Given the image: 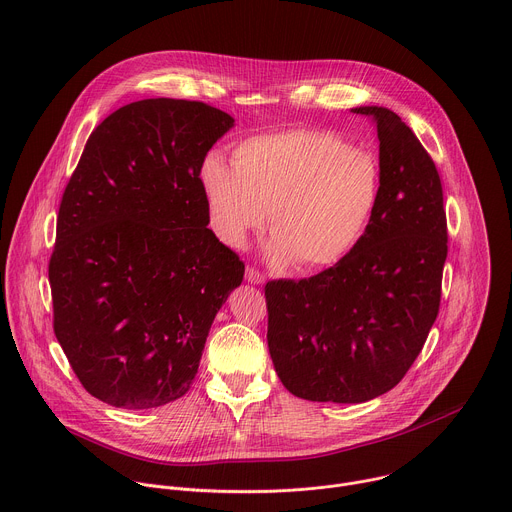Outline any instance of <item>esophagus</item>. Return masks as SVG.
Masks as SVG:
<instances>
[{"mask_svg":"<svg viewBox=\"0 0 512 512\" xmlns=\"http://www.w3.org/2000/svg\"><path fill=\"white\" fill-rule=\"evenodd\" d=\"M245 279H247L249 283L259 285V283H263V281H265V275H263L259 269H255V267H247V271H245Z\"/></svg>","mask_w":512,"mask_h":512,"instance_id":"obj_1","label":"esophagus"}]
</instances>
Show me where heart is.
I'll list each match as a JSON object with an SVG mask.
<instances>
[{
  "instance_id": "obj_1",
  "label": "heart",
  "mask_w": 512,
  "mask_h": 512,
  "mask_svg": "<svg viewBox=\"0 0 512 512\" xmlns=\"http://www.w3.org/2000/svg\"><path fill=\"white\" fill-rule=\"evenodd\" d=\"M231 162L212 154L200 170L210 229L241 249L269 212V257L302 271L340 263L367 233L383 194L379 158L334 131L253 135L235 145Z\"/></svg>"
}]
</instances>
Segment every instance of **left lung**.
I'll use <instances>...</instances> for the list:
<instances>
[{
  "instance_id": "1",
  "label": "left lung",
  "mask_w": 512,
  "mask_h": 512,
  "mask_svg": "<svg viewBox=\"0 0 512 512\" xmlns=\"http://www.w3.org/2000/svg\"><path fill=\"white\" fill-rule=\"evenodd\" d=\"M377 123L383 194L358 245L336 265L265 285L267 344L283 387L300 399L364 403L411 369L440 312L448 257L442 180L397 113Z\"/></svg>"
}]
</instances>
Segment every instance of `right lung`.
<instances>
[{
	"label": "right lung",
	"mask_w": 512,
	"mask_h": 512,
	"mask_svg": "<svg viewBox=\"0 0 512 512\" xmlns=\"http://www.w3.org/2000/svg\"><path fill=\"white\" fill-rule=\"evenodd\" d=\"M235 119L143 99L95 127L56 218L54 334L99 401L152 409L188 393L245 263L206 227L200 170Z\"/></svg>",
	"instance_id": "right-lung-1"
}]
</instances>
